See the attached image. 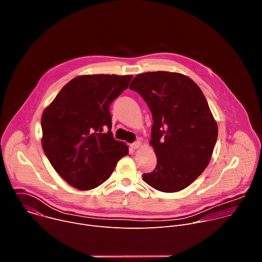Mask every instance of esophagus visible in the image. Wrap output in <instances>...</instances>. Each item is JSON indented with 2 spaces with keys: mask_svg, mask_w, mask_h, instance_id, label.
Segmentation results:
<instances>
[{
  "mask_svg": "<svg viewBox=\"0 0 262 262\" xmlns=\"http://www.w3.org/2000/svg\"><path fill=\"white\" fill-rule=\"evenodd\" d=\"M141 145H142V143H141L140 141H137V142H135V143H133V144L130 145V148H132V149H138V148L141 147Z\"/></svg>",
  "mask_w": 262,
  "mask_h": 262,
  "instance_id": "esophagus-1",
  "label": "esophagus"
}]
</instances>
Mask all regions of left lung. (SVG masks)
<instances>
[{
    "label": "left lung",
    "instance_id": "8db88e82",
    "mask_svg": "<svg viewBox=\"0 0 262 262\" xmlns=\"http://www.w3.org/2000/svg\"><path fill=\"white\" fill-rule=\"evenodd\" d=\"M152 113L150 145L157 167L143 180L164 193H176L195 181L208 166L217 124L198 85L178 72L138 74L129 85Z\"/></svg>",
    "mask_w": 262,
    "mask_h": 262
}]
</instances>
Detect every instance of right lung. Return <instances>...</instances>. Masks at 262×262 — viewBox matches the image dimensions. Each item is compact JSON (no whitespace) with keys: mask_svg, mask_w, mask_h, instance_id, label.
<instances>
[{"mask_svg":"<svg viewBox=\"0 0 262 262\" xmlns=\"http://www.w3.org/2000/svg\"><path fill=\"white\" fill-rule=\"evenodd\" d=\"M132 78L79 76L69 81L43 111V151L57 173L73 188H97L113 173L118 161L127 156L128 146L115 140L111 132L108 107L128 87Z\"/></svg>","mask_w":262,"mask_h":262,"instance_id":"right-lung-1","label":"right lung"}]
</instances>
